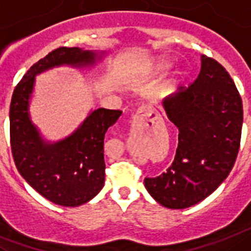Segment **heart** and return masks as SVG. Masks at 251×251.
<instances>
[{
	"label": "heart",
	"instance_id": "1",
	"mask_svg": "<svg viewBox=\"0 0 251 251\" xmlns=\"http://www.w3.org/2000/svg\"><path fill=\"white\" fill-rule=\"evenodd\" d=\"M171 67L172 62L168 59V58H158V59L154 60V62L149 65L148 72L152 74H162L164 73V72H167ZM169 86H171L169 83L165 84V86L163 87V89H164V91H168V89H169Z\"/></svg>",
	"mask_w": 251,
	"mask_h": 251
}]
</instances>
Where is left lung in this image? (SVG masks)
Here are the masks:
<instances>
[{
    "label": "left lung",
    "mask_w": 251,
    "mask_h": 251,
    "mask_svg": "<svg viewBox=\"0 0 251 251\" xmlns=\"http://www.w3.org/2000/svg\"><path fill=\"white\" fill-rule=\"evenodd\" d=\"M178 127L172 165L144 184L162 206L182 210L201 202L221 184L236 160L243 127V101L220 63L201 56V72L186 88L163 102Z\"/></svg>",
    "instance_id": "obj_1"
}]
</instances>
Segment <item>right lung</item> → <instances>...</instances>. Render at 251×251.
Instances as JSON below:
<instances>
[{"instance_id":"add662e5","label":"right lung","mask_w":251,"mask_h":251,"mask_svg":"<svg viewBox=\"0 0 251 251\" xmlns=\"http://www.w3.org/2000/svg\"><path fill=\"white\" fill-rule=\"evenodd\" d=\"M103 51L62 47L35 63L16 86L10 104L11 150L17 171L43 197L55 204L77 207L91 201L104 183L103 140L120 110L97 108L69 136L50 143L30 119L35 77L60 65L93 67Z\"/></svg>"}]
</instances>
